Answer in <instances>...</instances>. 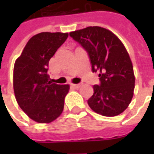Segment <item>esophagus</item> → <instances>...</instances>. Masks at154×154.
Listing matches in <instances>:
<instances>
[{"label": "esophagus", "mask_w": 154, "mask_h": 154, "mask_svg": "<svg viewBox=\"0 0 154 154\" xmlns=\"http://www.w3.org/2000/svg\"><path fill=\"white\" fill-rule=\"evenodd\" d=\"M82 86V83H78V84H72V87L76 88V89H78L79 87Z\"/></svg>", "instance_id": "1"}]
</instances>
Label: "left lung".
Wrapping results in <instances>:
<instances>
[{
	"label": "left lung",
	"instance_id": "obj_1",
	"mask_svg": "<svg viewBox=\"0 0 154 154\" xmlns=\"http://www.w3.org/2000/svg\"><path fill=\"white\" fill-rule=\"evenodd\" d=\"M69 35L87 51L92 72H99L100 84L94 85L93 95L87 100L91 109L109 117L122 113L132 100L135 82L132 62L122 42L99 26Z\"/></svg>",
	"mask_w": 154,
	"mask_h": 154
}]
</instances>
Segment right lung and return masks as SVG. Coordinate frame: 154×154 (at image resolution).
Wrapping results in <instances>:
<instances>
[{"instance_id":"right-lung-1","label":"right lung","mask_w":154,"mask_h":154,"mask_svg":"<svg viewBox=\"0 0 154 154\" xmlns=\"http://www.w3.org/2000/svg\"><path fill=\"white\" fill-rule=\"evenodd\" d=\"M68 37L67 33L43 32L33 36L14 66L13 87L22 110L38 123L60 116L69 85L52 83L48 74L50 58Z\"/></svg>"}]
</instances>
